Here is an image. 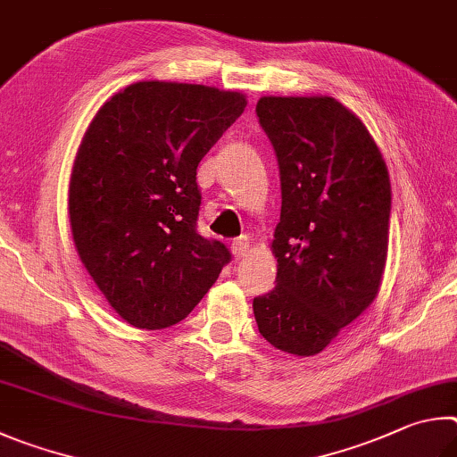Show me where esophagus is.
Here are the masks:
<instances>
[{
  "mask_svg": "<svg viewBox=\"0 0 457 457\" xmlns=\"http://www.w3.org/2000/svg\"><path fill=\"white\" fill-rule=\"evenodd\" d=\"M249 246H251V238L246 235H241L238 238H235L230 249H233V254L237 259H243V257H246V253H249Z\"/></svg>",
  "mask_w": 457,
  "mask_h": 457,
  "instance_id": "esophagus-1",
  "label": "esophagus"
}]
</instances>
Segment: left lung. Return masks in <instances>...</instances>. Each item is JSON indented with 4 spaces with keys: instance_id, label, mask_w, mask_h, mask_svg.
<instances>
[{
    "instance_id": "left-lung-1",
    "label": "left lung",
    "mask_w": 457,
    "mask_h": 457,
    "mask_svg": "<svg viewBox=\"0 0 457 457\" xmlns=\"http://www.w3.org/2000/svg\"><path fill=\"white\" fill-rule=\"evenodd\" d=\"M257 116L275 148L283 203L270 245L277 287L254 297V319L273 347L317 355L379 293L389 172L365 124L329 96H265Z\"/></svg>"
}]
</instances>
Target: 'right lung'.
<instances>
[{
    "label": "right lung",
    "mask_w": 457,
    "mask_h": 457,
    "mask_svg": "<svg viewBox=\"0 0 457 457\" xmlns=\"http://www.w3.org/2000/svg\"><path fill=\"white\" fill-rule=\"evenodd\" d=\"M241 92L136 82L87 126L70 179V227L84 267L138 329L182 321L230 261L196 230V168L243 114Z\"/></svg>",
    "instance_id": "obj_1"
}]
</instances>
